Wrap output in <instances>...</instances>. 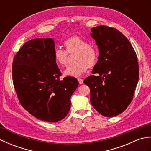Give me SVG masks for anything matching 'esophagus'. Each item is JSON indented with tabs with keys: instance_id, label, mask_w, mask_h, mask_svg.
Listing matches in <instances>:
<instances>
[{
	"instance_id": "obj_1",
	"label": "esophagus",
	"mask_w": 151,
	"mask_h": 151,
	"mask_svg": "<svg viewBox=\"0 0 151 151\" xmlns=\"http://www.w3.org/2000/svg\"><path fill=\"white\" fill-rule=\"evenodd\" d=\"M78 81L79 82L80 84H83V80L81 78H78Z\"/></svg>"
}]
</instances>
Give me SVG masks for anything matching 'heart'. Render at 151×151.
Masks as SVG:
<instances>
[{
  "instance_id": "obj_1",
  "label": "heart",
  "mask_w": 151,
  "mask_h": 151,
  "mask_svg": "<svg viewBox=\"0 0 151 151\" xmlns=\"http://www.w3.org/2000/svg\"><path fill=\"white\" fill-rule=\"evenodd\" d=\"M65 50L57 47L54 51V58L56 65L61 67L66 65L68 54L75 53L74 65H69L64 70V75L73 77H79L87 71L89 67L96 65L99 59V51L93 45L81 37L73 36L63 42Z\"/></svg>"
}]
</instances>
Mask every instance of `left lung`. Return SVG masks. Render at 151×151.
<instances>
[{
	"mask_svg": "<svg viewBox=\"0 0 151 151\" xmlns=\"http://www.w3.org/2000/svg\"><path fill=\"white\" fill-rule=\"evenodd\" d=\"M99 49L93 74L84 82L90 89V101L96 110L112 117L123 112L132 102L139 80L136 53L121 32L107 26L91 28Z\"/></svg>",
	"mask_w": 151,
	"mask_h": 151,
	"instance_id": "left-lung-1",
	"label": "left lung"
}]
</instances>
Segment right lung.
Returning a JSON list of instances; mask_svg holds the SVG:
<instances>
[{"label": "right lung", "mask_w": 151, "mask_h": 151, "mask_svg": "<svg viewBox=\"0 0 151 151\" xmlns=\"http://www.w3.org/2000/svg\"><path fill=\"white\" fill-rule=\"evenodd\" d=\"M54 41L37 38L27 41L15 54L12 79L20 104L38 119L55 123L68 114L70 97L78 86L62 75L54 58Z\"/></svg>", "instance_id": "1"}]
</instances>
